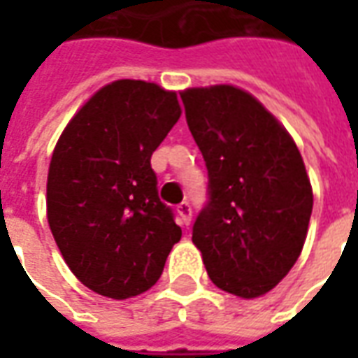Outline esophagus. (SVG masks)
<instances>
[{"label":"esophagus","mask_w":358,"mask_h":358,"mask_svg":"<svg viewBox=\"0 0 358 358\" xmlns=\"http://www.w3.org/2000/svg\"><path fill=\"white\" fill-rule=\"evenodd\" d=\"M176 213H178L180 222L184 226H189V222H192V207H189V203H180L178 207H176Z\"/></svg>","instance_id":"34e87169"}]
</instances>
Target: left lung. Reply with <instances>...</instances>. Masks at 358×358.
I'll return each instance as SVG.
<instances>
[{"instance_id":"1","label":"left lung","mask_w":358,"mask_h":358,"mask_svg":"<svg viewBox=\"0 0 358 358\" xmlns=\"http://www.w3.org/2000/svg\"><path fill=\"white\" fill-rule=\"evenodd\" d=\"M209 172L194 222L213 284L243 299L270 292L299 259L313 187L299 149L263 103L228 84L180 94Z\"/></svg>"}]
</instances>
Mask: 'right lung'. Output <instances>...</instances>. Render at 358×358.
<instances>
[{"mask_svg":"<svg viewBox=\"0 0 358 358\" xmlns=\"http://www.w3.org/2000/svg\"><path fill=\"white\" fill-rule=\"evenodd\" d=\"M180 115L174 92L153 82H110L53 149L48 222L69 268L92 292L110 299L148 292L182 238L151 169Z\"/></svg>","mask_w":358,"mask_h":358,"instance_id":"right-lung-1","label":"right lung"}]
</instances>
